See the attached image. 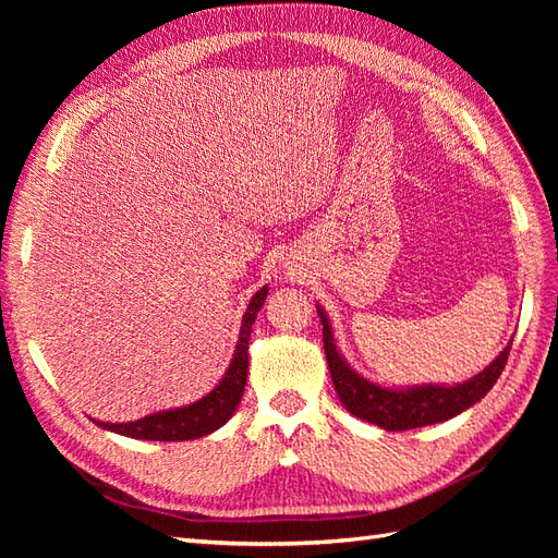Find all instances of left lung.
<instances>
[{"label":"left lung","instance_id":"1","mask_svg":"<svg viewBox=\"0 0 558 558\" xmlns=\"http://www.w3.org/2000/svg\"><path fill=\"white\" fill-rule=\"evenodd\" d=\"M324 324V347L328 369L344 408L363 421H369L384 430H410L430 424H442L459 416L472 404L480 402L498 381L510 356L508 342L498 356L482 373L461 384H414V386H381L356 373L337 347L332 324L326 310L316 305Z\"/></svg>","mask_w":558,"mask_h":558}]
</instances>
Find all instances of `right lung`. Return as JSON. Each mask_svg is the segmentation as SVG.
<instances>
[{
    "label": "right lung",
    "instance_id": "add662e5",
    "mask_svg": "<svg viewBox=\"0 0 558 558\" xmlns=\"http://www.w3.org/2000/svg\"><path fill=\"white\" fill-rule=\"evenodd\" d=\"M269 289L267 283L263 289L253 293L248 300V307L242 316V328L238 344H234L232 361L223 377L211 388L207 396L199 400L183 404V408H170L160 410L148 416H142L137 421H125V424H109V421H97L93 424L99 428L134 437V440H154V442H183V440H197L214 430L228 424L234 410L240 408V400L244 396L246 375H248V340H251V326L256 324V316L260 307L265 305Z\"/></svg>",
    "mask_w": 558,
    "mask_h": 558
}]
</instances>
